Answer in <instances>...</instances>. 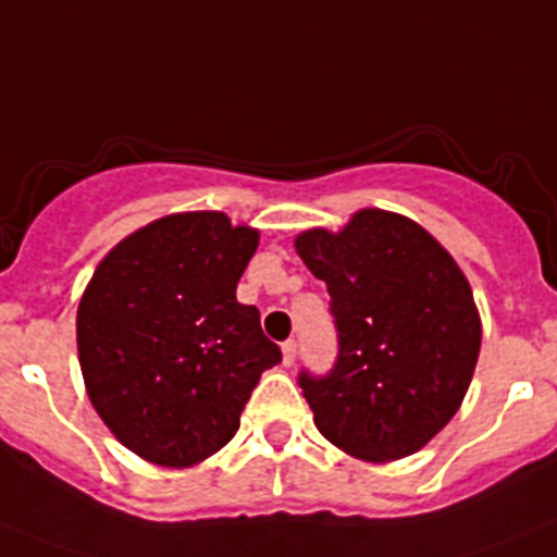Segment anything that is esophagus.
<instances>
[{
  "label": "esophagus",
  "instance_id": "34e87169",
  "mask_svg": "<svg viewBox=\"0 0 557 557\" xmlns=\"http://www.w3.org/2000/svg\"><path fill=\"white\" fill-rule=\"evenodd\" d=\"M294 361H297V342L288 338V342H283V364L292 367Z\"/></svg>",
  "mask_w": 557,
  "mask_h": 557
}]
</instances>
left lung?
I'll use <instances>...</instances> for the list:
<instances>
[{"mask_svg":"<svg viewBox=\"0 0 557 557\" xmlns=\"http://www.w3.org/2000/svg\"><path fill=\"white\" fill-rule=\"evenodd\" d=\"M325 280L336 364L299 372L313 423L367 462L409 457L457 414L480 359L482 322L459 265L420 224L359 210L342 232L294 240Z\"/></svg>","mask_w":557,"mask_h":557,"instance_id":"obj_1","label":"left lung"}]
</instances>
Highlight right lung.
I'll list each match as a JSON object with an SVG mask.
<instances>
[{
  "mask_svg": "<svg viewBox=\"0 0 557 557\" xmlns=\"http://www.w3.org/2000/svg\"><path fill=\"white\" fill-rule=\"evenodd\" d=\"M258 230L224 212H176L100 260L77 306L86 393L111 434L153 466L224 448L260 375L283 352L235 297Z\"/></svg>",
  "mask_w": 557,
  "mask_h": 557,
  "instance_id": "right-lung-1",
  "label": "right lung"
}]
</instances>
